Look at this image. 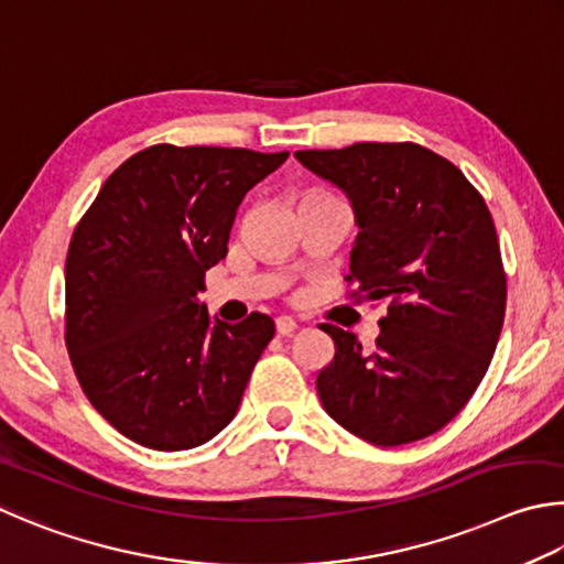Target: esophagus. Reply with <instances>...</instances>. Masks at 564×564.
<instances>
[{"mask_svg":"<svg viewBox=\"0 0 564 564\" xmlns=\"http://www.w3.org/2000/svg\"><path fill=\"white\" fill-rule=\"evenodd\" d=\"M274 324H276V334H280V337H290V334L300 329L297 319H292V317H276Z\"/></svg>","mask_w":564,"mask_h":564,"instance_id":"1","label":"esophagus"}]
</instances>
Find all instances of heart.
I'll use <instances>...</instances> for the list:
<instances>
[{"mask_svg":"<svg viewBox=\"0 0 564 564\" xmlns=\"http://www.w3.org/2000/svg\"><path fill=\"white\" fill-rule=\"evenodd\" d=\"M307 195H324V193H307Z\"/></svg>","mask_w":564,"mask_h":564,"instance_id":"obj_1","label":"heart"}]
</instances>
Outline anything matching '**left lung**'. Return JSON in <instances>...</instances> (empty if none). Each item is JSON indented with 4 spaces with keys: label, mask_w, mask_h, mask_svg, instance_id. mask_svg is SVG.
I'll use <instances>...</instances> for the list:
<instances>
[{
    "label": "left lung",
    "mask_w": 564,
    "mask_h": 564,
    "mask_svg": "<svg viewBox=\"0 0 564 564\" xmlns=\"http://www.w3.org/2000/svg\"><path fill=\"white\" fill-rule=\"evenodd\" d=\"M294 158L349 197L359 235L347 280L391 302L371 351L357 334L322 324L334 339V359L317 377L322 406L373 446L426 438L476 393L506 319L488 205L456 165L416 143Z\"/></svg>",
    "instance_id": "left-lung-1"
}]
</instances>
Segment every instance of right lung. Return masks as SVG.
<instances>
[{"label": "right lung", "instance_id": "add662e5", "mask_svg": "<svg viewBox=\"0 0 564 564\" xmlns=\"http://www.w3.org/2000/svg\"><path fill=\"white\" fill-rule=\"evenodd\" d=\"M247 148L151 145L108 175L66 254V349L94 409L126 438L187 451L240 409L274 322L207 314L242 197L288 161Z\"/></svg>", "mask_w": 564, "mask_h": 564}]
</instances>
